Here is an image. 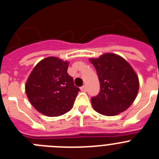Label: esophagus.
<instances>
[{"label": "esophagus", "mask_w": 159, "mask_h": 159, "mask_svg": "<svg viewBox=\"0 0 159 159\" xmlns=\"http://www.w3.org/2000/svg\"><path fill=\"white\" fill-rule=\"evenodd\" d=\"M80 90L82 91V92H87V91H88V88H87L86 85H84V86L81 87Z\"/></svg>", "instance_id": "1"}]
</instances>
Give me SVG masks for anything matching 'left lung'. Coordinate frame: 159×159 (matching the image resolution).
<instances>
[{"label":"left lung","instance_id":"left-lung-1","mask_svg":"<svg viewBox=\"0 0 159 159\" xmlns=\"http://www.w3.org/2000/svg\"><path fill=\"white\" fill-rule=\"evenodd\" d=\"M90 61L95 67L100 84L99 93L92 98L98 113L116 116L126 111L137 96L139 82L134 69L119 55L106 53Z\"/></svg>","mask_w":159,"mask_h":159}]
</instances>
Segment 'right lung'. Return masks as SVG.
Instances as JSON below:
<instances>
[{
    "label": "right lung",
    "instance_id": "1",
    "mask_svg": "<svg viewBox=\"0 0 159 159\" xmlns=\"http://www.w3.org/2000/svg\"><path fill=\"white\" fill-rule=\"evenodd\" d=\"M68 62L50 57L38 63L25 84V92L36 110L49 117L62 116L72 107L80 88L67 73Z\"/></svg>",
    "mask_w": 159,
    "mask_h": 159
}]
</instances>
